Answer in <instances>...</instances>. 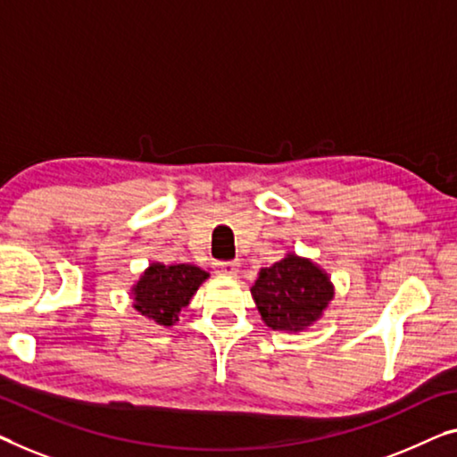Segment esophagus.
I'll return each mask as SVG.
<instances>
[{
	"label": "esophagus",
	"instance_id": "obj_1",
	"mask_svg": "<svg viewBox=\"0 0 457 457\" xmlns=\"http://www.w3.org/2000/svg\"><path fill=\"white\" fill-rule=\"evenodd\" d=\"M217 272H220V275H226V277H237V272H240V264H237V262H220V264H217Z\"/></svg>",
	"mask_w": 457,
	"mask_h": 457
}]
</instances>
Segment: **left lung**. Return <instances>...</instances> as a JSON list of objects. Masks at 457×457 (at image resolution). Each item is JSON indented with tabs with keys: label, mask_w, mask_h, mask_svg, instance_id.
Segmentation results:
<instances>
[{
	"label": "left lung",
	"mask_w": 457,
	"mask_h": 457,
	"mask_svg": "<svg viewBox=\"0 0 457 457\" xmlns=\"http://www.w3.org/2000/svg\"><path fill=\"white\" fill-rule=\"evenodd\" d=\"M250 294L269 328L302 332L322 318L335 297V285L310 258L287 252L272 267L261 269Z\"/></svg>",
	"instance_id": "8db88e82"
}]
</instances>
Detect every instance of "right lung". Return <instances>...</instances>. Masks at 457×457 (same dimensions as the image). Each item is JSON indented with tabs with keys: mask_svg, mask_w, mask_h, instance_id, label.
Returning <instances> with one entry per match:
<instances>
[{
	"mask_svg": "<svg viewBox=\"0 0 457 457\" xmlns=\"http://www.w3.org/2000/svg\"><path fill=\"white\" fill-rule=\"evenodd\" d=\"M207 278L209 272L195 264L152 262L133 285V308L155 324L174 326Z\"/></svg>",
	"mask_w": 457,
	"mask_h": 457,
	"instance_id": "right-lung-1",
	"label": "right lung"
}]
</instances>
